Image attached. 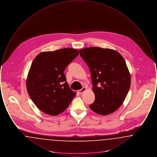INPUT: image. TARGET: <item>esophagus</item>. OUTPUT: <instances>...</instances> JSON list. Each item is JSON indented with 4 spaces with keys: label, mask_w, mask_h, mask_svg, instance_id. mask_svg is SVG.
Instances as JSON below:
<instances>
[{
    "label": "esophagus",
    "mask_w": 157,
    "mask_h": 157,
    "mask_svg": "<svg viewBox=\"0 0 157 157\" xmlns=\"http://www.w3.org/2000/svg\"><path fill=\"white\" fill-rule=\"evenodd\" d=\"M86 90V87H83V88H82V90H78V92L81 94L83 92H84Z\"/></svg>",
    "instance_id": "obj_1"
}]
</instances>
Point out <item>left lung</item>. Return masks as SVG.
<instances>
[{
    "instance_id": "left-lung-1",
    "label": "left lung",
    "mask_w": 157,
    "mask_h": 157,
    "mask_svg": "<svg viewBox=\"0 0 157 157\" xmlns=\"http://www.w3.org/2000/svg\"><path fill=\"white\" fill-rule=\"evenodd\" d=\"M90 68L95 99L90 105L98 114L108 115L123 104L131 85L125 60L115 50L90 47L79 50Z\"/></svg>"
}]
</instances>
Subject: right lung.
I'll list each match as a JSON object with an SVG mask.
<instances>
[{
    "mask_svg": "<svg viewBox=\"0 0 157 157\" xmlns=\"http://www.w3.org/2000/svg\"><path fill=\"white\" fill-rule=\"evenodd\" d=\"M78 55L77 49L63 48L40 52L32 62L26 88L33 103L42 112L58 115L76 96V92L69 88L63 72Z\"/></svg>",
    "mask_w": 157,
    "mask_h": 157,
    "instance_id": "right-lung-1",
    "label": "right lung"
}]
</instances>
